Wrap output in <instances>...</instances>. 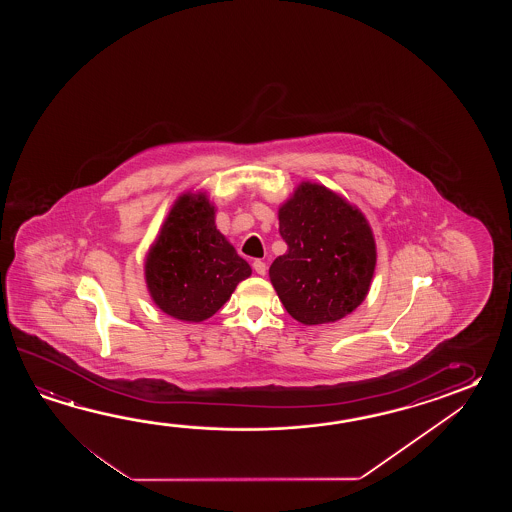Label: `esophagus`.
<instances>
[{
  "label": "esophagus",
  "instance_id": "34e87169",
  "mask_svg": "<svg viewBox=\"0 0 512 512\" xmlns=\"http://www.w3.org/2000/svg\"><path fill=\"white\" fill-rule=\"evenodd\" d=\"M252 267H254L256 274H260V276H263V274L267 272V265H265V261L256 260L252 263Z\"/></svg>",
  "mask_w": 512,
  "mask_h": 512
}]
</instances>
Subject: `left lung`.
<instances>
[{"instance_id":"8db88e82","label":"left lung","mask_w":512,"mask_h":512,"mask_svg":"<svg viewBox=\"0 0 512 512\" xmlns=\"http://www.w3.org/2000/svg\"><path fill=\"white\" fill-rule=\"evenodd\" d=\"M287 252L272 261V287L304 326L348 316L370 293L377 245L366 216L327 186L302 181L278 208Z\"/></svg>"}]
</instances>
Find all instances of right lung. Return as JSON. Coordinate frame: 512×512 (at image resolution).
I'll use <instances>...</instances> for the list:
<instances>
[{"mask_svg":"<svg viewBox=\"0 0 512 512\" xmlns=\"http://www.w3.org/2000/svg\"><path fill=\"white\" fill-rule=\"evenodd\" d=\"M251 274V265L216 227V205L201 190L175 199L144 258L153 304L192 324L216 315Z\"/></svg>","mask_w":512,"mask_h":512,"instance_id":"1","label":"right lung"}]
</instances>
